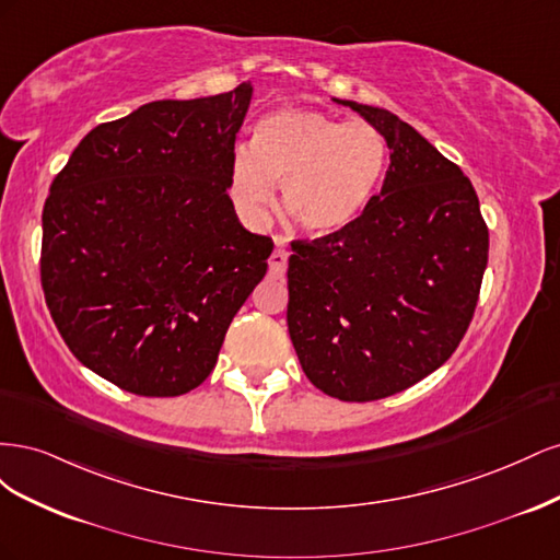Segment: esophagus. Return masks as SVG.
<instances>
[{"mask_svg":"<svg viewBox=\"0 0 560 560\" xmlns=\"http://www.w3.org/2000/svg\"><path fill=\"white\" fill-rule=\"evenodd\" d=\"M287 257H290V252H287V247L282 245V241H278V247L273 249V254H270V259H268L270 276H273V278H282V276H284V270H287Z\"/></svg>","mask_w":560,"mask_h":560,"instance_id":"esophagus-1","label":"esophagus"}]
</instances>
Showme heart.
Instances as JSON below:
<instances>
[{
    "label": "heart",
    "instance_id": "obj_1",
    "mask_svg": "<svg viewBox=\"0 0 560 560\" xmlns=\"http://www.w3.org/2000/svg\"><path fill=\"white\" fill-rule=\"evenodd\" d=\"M383 135L364 121L313 109L264 116L254 140L231 159L229 191L249 224L266 222L282 182V206L303 233L327 238L352 224L385 167Z\"/></svg>",
    "mask_w": 560,
    "mask_h": 560
}]
</instances>
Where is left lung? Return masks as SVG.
Here are the masks:
<instances>
[{
    "label": "left lung",
    "instance_id": "8db88e82",
    "mask_svg": "<svg viewBox=\"0 0 560 560\" xmlns=\"http://www.w3.org/2000/svg\"><path fill=\"white\" fill-rule=\"evenodd\" d=\"M389 149L381 194L327 238L292 243L287 327L306 376L374 401L442 366L465 336L488 264V229L460 167L393 112L331 97Z\"/></svg>",
    "mask_w": 560,
    "mask_h": 560
}]
</instances>
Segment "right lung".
Returning <instances> with one entry per match:
<instances>
[{
    "mask_svg": "<svg viewBox=\"0 0 560 560\" xmlns=\"http://www.w3.org/2000/svg\"><path fill=\"white\" fill-rule=\"evenodd\" d=\"M252 83L156 100L93 128L42 214L46 306L74 358L142 397L210 376L273 252L229 198Z\"/></svg>",
    "mask_w": 560,
    "mask_h": 560,
    "instance_id": "obj_1",
    "label": "right lung"
}]
</instances>
